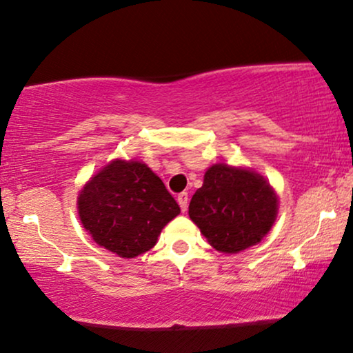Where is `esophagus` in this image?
Wrapping results in <instances>:
<instances>
[{
	"instance_id": "esophagus-1",
	"label": "esophagus",
	"mask_w": 353,
	"mask_h": 353,
	"mask_svg": "<svg viewBox=\"0 0 353 353\" xmlns=\"http://www.w3.org/2000/svg\"><path fill=\"white\" fill-rule=\"evenodd\" d=\"M178 204L181 207V212H186L188 210V201H190V197H188V192H180L176 197Z\"/></svg>"
}]
</instances>
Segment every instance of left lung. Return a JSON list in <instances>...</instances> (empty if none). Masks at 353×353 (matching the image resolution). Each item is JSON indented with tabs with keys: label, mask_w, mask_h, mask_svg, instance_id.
<instances>
[{
	"label": "left lung",
	"mask_w": 353,
	"mask_h": 353,
	"mask_svg": "<svg viewBox=\"0 0 353 353\" xmlns=\"http://www.w3.org/2000/svg\"><path fill=\"white\" fill-rule=\"evenodd\" d=\"M278 196L257 172L215 163L190 202V219L212 248L238 254L255 245L272 230Z\"/></svg>",
	"instance_id": "obj_1"
}]
</instances>
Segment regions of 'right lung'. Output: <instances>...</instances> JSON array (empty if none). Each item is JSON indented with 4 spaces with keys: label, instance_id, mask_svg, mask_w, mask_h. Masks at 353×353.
Listing matches in <instances>:
<instances>
[{
    "label": "right lung",
    "instance_id": "1",
    "mask_svg": "<svg viewBox=\"0 0 353 353\" xmlns=\"http://www.w3.org/2000/svg\"><path fill=\"white\" fill-rule=\"evenodd\" d=\"M79 215L101 248L122 259L152 249L180 207L146 163L115 159L80 191Z\"/></svg>",
    "mask_w": 353,
    "mask_h": 353
}]
</instances>
